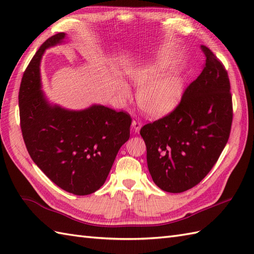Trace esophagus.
Wrapping results in <instances>:
<instances>
[{"label": "esophagus", "instance_id": "obj_1", "mask_svg": "<svg viewBox=\"0 0 254 254\" xmlns=\"http://www.w3.org/2000/svg\"><path fill=\"white\" fill-rule=\"evenodd\" d=\"M141 127H142V121L139 120V119H134V120L132 121V127H133V130L135 131V132H138L139 131V128H141Z\"/></svg>", "mask_w": 254, "mask_h": 254}]
</instances>
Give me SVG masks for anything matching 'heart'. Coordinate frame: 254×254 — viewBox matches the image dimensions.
I'll list each match as a JSON object with an SVG mask.
<instances>
[{
  "mask_svg": "<svg viewBox=\"0 0 254 254\" xmlns=\"http://www.w3.org/2000/svg\"><path fill=\"white\" fill-rule=\"evenodd\" d=\"M169 66V59L161 57L154 65L136 69L130 74L133 84L139 89L137 96L139 108L148 116L163 117L168 115L180 102L183 94V80L179 75L172 74L155 80ZM121 93L126 97L130 94L124 85Z\"/></svg>",
  "mask_w": 254,
  "mask_h": 254,
  "instance_id": "b5f03b06",
  "label": "heart"
}]
</instances>
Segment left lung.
I'll list each match as a JSON object with an SVG mask.
<instances>
[{
  "label": "left lung",
  "instance_id": "obj_1",
  "mask_svg": "<svg viewBox=\"0 0 254 254\" xmlns=\"http://www.w3.org/2000/svg\"><path fill=\"white\" fill-rule=\"evenodd\" d=\"M205 65L174 111L141 128L155 185L181 193L201 182L228 142L233 100L227 71L207 47Z\"/></svg>",
  "mask_w": 254,
  "mask_h": 254
}]
</instances>
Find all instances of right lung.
Instances as JSON below:
<instances>
[{
  "mask_svg": "<svg viewBox=\"0 0 254 254\" xmlns=\"http://www.w3.org/2000/svg\"><path fill=\"white\" fill-rule=\"evenodd\" d=\"M64 32L41 45L24 72L18 104L23 138L34 163L64 191L87 195L104 185L119 149L130 137L132 119L94 105L73 111L50 105L41 90L40 60L63 42Z\"/></svg>",
  "mask_w": 254,
  "mask_h": 254,
  "instance_id": "add662e5",
  "label": "right lung"
}]
</instances>
